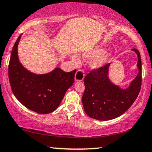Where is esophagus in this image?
Instances as JSON below:
<instances>
[{
	"label": "esophagus",
	"instance_id": "1",
	"mask_svg": "<svg viewBox=\"0 0 152 152\" xmlns=\"http://www.w3.org/2000/svg\"><path fill=\"white\" fill-rule=\"evenodd\" d=\"M85 77L83 71L78 70L75 74V81H82Z\"/></svg>",
	"mask_w": 152,
	"mask_h": 152
}]
</instances>
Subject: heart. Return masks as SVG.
Segmentation results:
<instances>
[{
    "label": "heart",
    "instance_id": "heart-1",
    "mask_svg": "<svg viewBox=\"0 0 152 152\" xmlns=\"http://www.w3.org/2000/svg\"><path fill=\"white\" fill-rule=\"evenodd\" d=\"M105 51L106 49L104 48L97 47L86 53L83 56L86 59H93L90 62V67L93 69L97 70L104 66L111 58V54ZM72 59L76 64L80 62L79 57L76 55H72Z\"/></svg>",
    "mask_w": 152,
    "mask_h": 152
}]
</instances>
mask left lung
Instances as JSON below:
<instances>
[{"label": "left lung", "instance_id": "left-lung-1", "mask_svg": "<svg viewBox=\"0 0 152 152\" xmlns=\"http://www.w3.org/2000/svg\"><path fill=\"white\" fill-rule=\"evenodd\" d=\"M138 74L127 88L114 84L109 77L110 63L90 72L84 78L85 91L82 102L86 114L99 121H109L121 116L139 95L142 83V62L137 49Z\"/></svg>", "mask_w": 152, "mask_h": 152}]
</instances>
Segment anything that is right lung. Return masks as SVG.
<instances>
[{"mask_svg": "<svg viewBox=\"0 0 152 152\" xmlns=\"http://www.w3.org/2000/svg\"><path fill=\"white\" fill-rule=\"evenodd\" d=\"M22 34L15 42L8 66L9 80L16 98L30 110L41 114L53 112L59 107L66 90L73 85L76 70L64 72L60 68L44 74L26 69L18 57Z\"/></svg>", "mask_w": 152, "mask_h": 152, "instance_id": "add662e5", "label": "right lung"}]
</instances>
